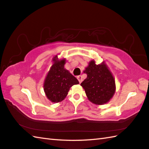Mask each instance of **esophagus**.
<instances>
[{
	"label": "esophagus",
	"mask_w": 149,
	"mask_h": 149,
	"mask_svg": "<svg viewBox=\"0 0 149 149\" xmlns=\"http://www.w3.org/2000/svg\"><path fill=\"white\" fill-rule=\"evenodd\" d=\"M77 79L78 80L79 83H80V84L81 82V81H82V77H81V76H80V75L78 76V77H77Z\"/></svg>",
	"instance_id": "34e87169"
}]
</instances>
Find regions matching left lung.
<instances>
[{
  "label": "left lung",
  "mask_w": 149,
  "mask_h": 149,
  "mask_svg": "<svg viewBox=\"0 0 149 149\" xmlns=\"http://www.w3.org/2000/svg\"><path fill=\"white\" fill-rule=\"evenodd\" d=\"M86 79L81 83L86 95L91 102L96 105L108 102L116 89L115 81L111 72L104 63L96 65L91 61L84 71Z\"/></svg>",
  "instance_id": "obj_1"
}]
</instances>
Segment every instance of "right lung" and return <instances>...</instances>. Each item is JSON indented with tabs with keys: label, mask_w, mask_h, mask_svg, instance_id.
<instances>
[{
	"label": "right lung",
	"mask_w": 149,
	"mask_h": 149,
	"mask_svg": "<svg viewBox=\"0 0 149 149\" xmlns=\"http://www.w3.org/2000/svg\"><path fill=\"white\" fill-rule=\"evenodd\" d=\"M56 56L54 57V63L45 79L44 84L46 96L54 103L61 102L68 94L70 87L79 84L77 79L64 69L65 60L58 61Z\"/></svg>",
	"instance_id": "add662e5"
}]
</instances>
